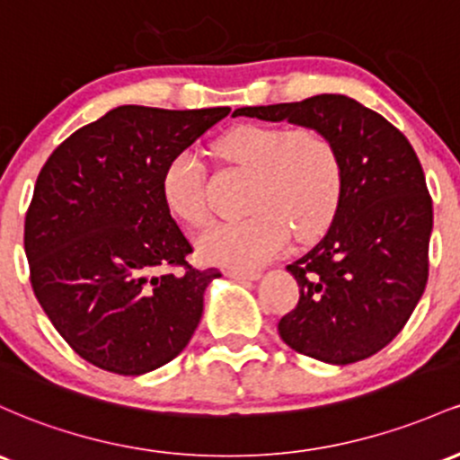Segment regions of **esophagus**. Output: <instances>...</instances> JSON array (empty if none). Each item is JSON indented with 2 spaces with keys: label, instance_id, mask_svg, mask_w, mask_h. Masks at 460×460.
I'll return each instance as SVG.
<instances>
[{
  "label": "esophagus",
  "instance_id": "34e87169",
  "mask_svg": "<svg viewBox=\"0 0 460 460\" xmlns=\"http://www.w3.org/2000/svg\"><path fill=\"white\" fill-rule=\"evenodd\" d=\"M226 275H229L231 279H242V281H255V279H260V270H238V269H231V270H226Z\"/></svg>",
  "mask_w": 460,
  "mask_h": 460
}]
</instances>
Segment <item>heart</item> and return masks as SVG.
<instances>
[{
  "instance_id": "1",
  "label": "heart",
  "mask_w": 460,
  "mask_h": 460,
  "mask_svg": "<svg viewBox=\"0 0 460 460\" xmlns=\"http://www.w3.org/2000/svg\"><path fill=\"white\" fill-rule=\"evenodd\" d=\"M214 153L253 176L246 203L253 214L199 235L196 251L207 264L260 269L286 249L290 229L296 240H312L334 218L342 194L341 156L319 130L242 124L216 141ZM161 190L185 225L209 220L205 168L194 153L170 159Z\"/></svg>"
}]
</instances>
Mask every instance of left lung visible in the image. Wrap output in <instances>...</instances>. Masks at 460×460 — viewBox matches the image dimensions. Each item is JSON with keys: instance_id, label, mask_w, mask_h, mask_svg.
Wrapping results in <instances>:
<instances>
[{"instance_id": "1", "label": "left lung", "mask_w": 460, "mask_h": 460, "mask_svg": "<svg viewBox=\"0 0 460 460\" xmlns=\"http://www.w3.org/2000/svg\"><path fill=\"white\" fill-rule=\"evenodd\" d=\"M234 115L314 128L341 156L334 220L314 249L288 266L299 304L277 325L281 341L330 365L385 349L428 284L432 199L411 141L380 113L338 93Z\"/></svg>"}]
</instances>
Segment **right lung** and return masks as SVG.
Segmentation results:
<instances>
[{
  "mask_svg": "<svg viewBox=\"0 0 460 460\" xmlns=\"http://www.w3.org/2000/svg\"><path fill=\"white\" fill-rule=\"evenodd\" d=\"M229 113L124 104L45 161L25 214L30 281L58 334L91 365L155 371L199 327L205 288L220 270L188 264L191 244L161 179L174 155ZM165 268L173 270L155 275Z\"/></svg>",
  "mask_w": 460,
  "mask_h": 460,
  "instance_id": "obj_1",
  "label": "right lung"
}]
</instances>
